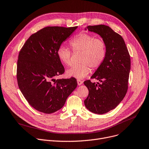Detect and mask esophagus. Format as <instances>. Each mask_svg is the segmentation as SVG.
I'll return each instance as SVG.
<instances>
[{"instance_id": "obj_1", "label": "esophagus", "mask_w": 149, "mask_h": 149, "mask_svg": "<svg viewBox=\"0 0 149 149\" xmlns=\"http://www.w3.org/2000/svg\"><path fill=\"white\" fill-rule=\"evenodd\" d=\"M83 81L81 80H80V79H77V84H78V86H80V85H81L82 84H83Z\"/></svg>"}]
</instances>
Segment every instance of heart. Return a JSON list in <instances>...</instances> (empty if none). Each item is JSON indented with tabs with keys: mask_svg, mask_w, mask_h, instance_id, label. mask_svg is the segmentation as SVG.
Returning a JSON list of instances; mask_svg holds the SVG:
<instances>
[{
	"mask_svg": "<svg viewBox=\"0 0 149 149\" xmlns=\"http://www.w3.org/2000/svg\"><path fill=\"white\" fill-rule=\"evenodd\" d=\"M72 50L81 52L79 64L73 66L66 71V75L78 79L86 77L90 72V68L96 70L104 61L106 55V46L104 40L95 38L94 36L81 32L74 37L70 42ZM60 61L66 66H71V52L64 46H61L57 51Z\"/></svg>",
	"mask_w": 149,
	"mask_h": 149,
	"instance_id": "1",
	"label": "heart"
}]
</instances>
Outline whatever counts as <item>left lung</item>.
<instances>
[{
	"instance_id": "1",
	"label": "left lung",
	"mask_w": 149,
	"mask_h": 149,
	"mask_svg": "<svg viewBox=\"0 0 149 149\" xmlns=\"http://www.w3.org/2000/svg\"><path fill=\"white\" fill-rule=\"evenodd\" d=\"M85 30L100 35L106 46L104 61L91 77L100 84L90 80L84 82L88 90L84 100L87 109L94 113L104 114L115 109L127 92L130 56L123 38L109 26L89 25Z\"/></svg>"
}]
</instances>
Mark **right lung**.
<instances>
[{"label":"right lung","instance_id":"obj_1","mask_svg":"<svg viewBox=\"0 0 149 149\" xmlns=\"http://www.w3.org/2000/svg\"><path fill=\"white\" fill-rule=\"evenodd\" d=\"M77 26H47L32 34L21 49L17 62L18 87L37 111L52 113L61 109L77 86L75 78L56 79L65 72L57 51Z\"/></svg>","mask_w":149,"mask_h":149}]
</instances>
